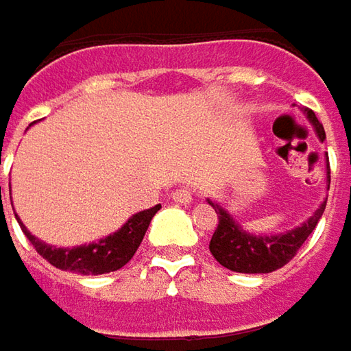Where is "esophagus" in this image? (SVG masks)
<instances>
[{
    "instance_id": "34e87169",
    "label": "esophagus",
    "mask_w": 351,
    "mask_h": 351,
    "mask_svg": "<svg viewBox=\"0 0 351 351\" xmlns=\"http://www.w3.org/2000/svg\"><path fill=\"white\" fill-rule=\"evenodd\" d=\"M171 199H173L176 203H182V205H189V203L193 201V193H191V189H187V187H182V189H176V191H173Z\"/></svg>"
}]
</instances>
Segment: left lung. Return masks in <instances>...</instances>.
<instances>
[{
  "label": "left lung",
  "instance_id": "1",
  "mask_svg": "<svg viewBox=\"0 0 351 351\" xmlns=\"http://www.w3.org/2000/svg\"><path fill=\"white\" fill-rule=\"evenodd\" d=\"M306 119L317 130V136L320 141L326 138L324 127L311 109H304ZM328 160V158H326ZM326 182L330 187V164H326ZM209 205L215 209L219 217L217 230L210 238L209 250L215 256V260L224 265L230 271L238 274H271L285 263L293 260V256L299 252L304 244V240L311 236V232L317 228L318 221L326 207V199L320 203V207L315 210V215L297 228H291L281 234H250L246 232L234 219L224 210L221 205L209 201Z\"/></svg>",
  "mask_w": 351,
  "mask_h": 351
}]
</instances>
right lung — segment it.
<instances>
[{
  "mask_svg": "<svg viewBox=\"0 0 351 351\" xmlns=\"http://www.w3.org/2000/svg\"><path fill=\"white\" fill-rule=\"evenodd\" d=\"M158 210H160V205H156L152 209L141 210V213L132 215L127 223L123 224L113 234L105 236V238L97 240V242H91V244L75 246V248H56V246H50V244L31 234L27 230V226L21 223V219L17 215H15V219L19 221L23 232L29 238V242L33 244L34 250L47 262L52 263L54 267L66 269V271H74V274H82V276H101V274L117 271L125 263L130 262V258L138 250L142 238H144L146 230H148V224H150L152 217Z\"/></svg>",
  "mask_w": 351,
  "mask_h": 351,
  "instance_id": "add662e5",
  "label": "right lung"
}]
</instances>
